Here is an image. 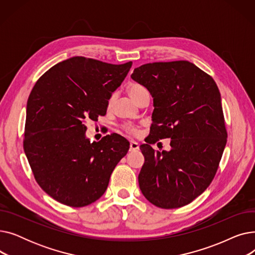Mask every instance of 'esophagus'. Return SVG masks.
<instances>
[{
	"label": "esophagus",
	"instance_id": "1",
	"mask_svg": "<svg viewBox=\"0 0 255 255\" xmlns=\"http://www.w3.org/2000/svg\"><path fill=\"white\" fill-rule=\"evenodd\" d=\"M138 149H139L138 142H136L134 140H131L130 141V151H137Z\"/></svg>",
	"mask_w": 255,
	"mask_h": 255
}]
</instances>
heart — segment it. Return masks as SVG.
<instances>
[{
	"instance_id": "b5f03b06",
	"label": "heart",
	"mask_w": 255,
	"mask_h": 255,
	"mask_svg": "<svg viewBox=\"0 0 255 255\" xmlns=\"http://www.w3.org/2000/svg\"><path fill=\"white\" fill-rule=\"evenodd\" d=\"M144 91H146V89H145L144 87L140 86V85H131V86L128 88L129 95L132 97V99H134V100L137 98V96L139 95V94H141V93L144 92ZM113 101H114V97L111 98L110 104H112ZM126 130H127L129 133H131V134H136V133H137V129L134 128V127H132V126H127V127H126Z\"/></svg>"
}]
</instances>
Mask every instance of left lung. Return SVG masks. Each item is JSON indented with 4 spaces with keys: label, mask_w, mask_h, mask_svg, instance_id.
Instances as JSON below:
<instances>
[{
    "label": "left lung",
    "mask_w": 255,
    "mask_h": 255,
    "mask_svg": "<svg viewBox=\"0 0 255 255\" xmlns=\"http://www.w3.org/2000/svg\"><path fill=\"white\" fill-rule=\"evenodd\" d=\"M131 78L153 97L150 138L140 144L138 175L143 196L161 209L190 204L215 177L227 133L220 92L214 79L188 61L144 64ZM170 138L171 150L148 144Z\"/></svg>",
    "instance_id": "obj_1"
}]
</instances>
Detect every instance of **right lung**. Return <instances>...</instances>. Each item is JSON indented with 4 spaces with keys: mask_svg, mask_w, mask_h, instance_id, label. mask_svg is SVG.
Listing matches in <instances>:
<instances>
[{
    "mask_svg": "<svg viewBox=\"0 0 255 255\" xmlns=\"http://www.w3.org/2000/svg\"><path fill=\"white\" fill-rule=\"evenodd\" d=\"M131 66L73 57L52 66L34 86L23 149L37 183L57 202L74 208L96 202L127 154L129 142L119 134L91 142L85 120L106 115Z\"/></svg>",
    "mask_w": 255,
    "mask_h": 255,
    "instance_id": "right-lung-1",
    "label": "right lung"
}]
</instances>
